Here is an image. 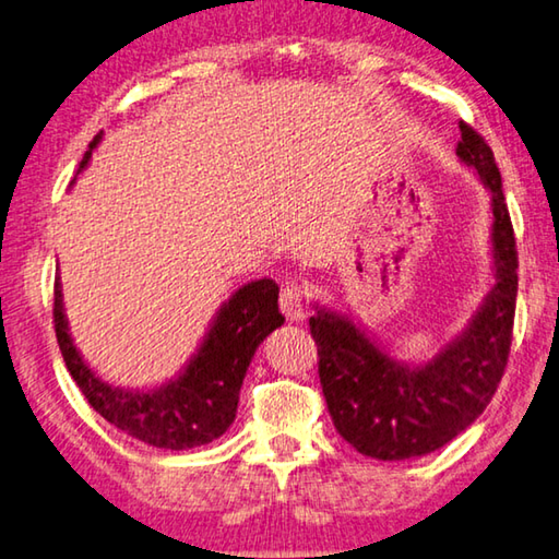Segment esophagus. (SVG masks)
Masks as SVG:
<instances>
[{
  "label": "esophagus",
  "instance_id": "esophagus-1",
  "mask_svg": "<svg viewBox=\"0 0 559 559\" xmlns=\"http://www.w3.org/2000/svg\"><path fill=\"white\" fill-rule=\"evenodd\" d=\"M280 309H282V314L289 319V322H301V319L307 317L305 299H301L297 287H285V289H282Z\"/></svg>",
  "mask_w": 559,
  "mask_h": 559
}]
</instances>
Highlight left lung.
Returning a JSON list of instances; mask_svg holds the SVG:
<instances>
[{
	"instance_id": "left-lung-1",
	"label": "left lung",
	"mask_w": 559,
	"mask_h": 559,
	"mask_svg": "<svg viewBox=\"0 0 559 559\" xmlns=\"http://www.w3.org/2000/svg\"><path fill=\"white\" fill-rule=\"evenodd\" d=\"M455 155L490 193L492 285L459 336L428 361H399L349 309L314 305L319 381L336 431L361 455L406 461L463 433L506 371L518 297L515 235L490 145L461 123Z\"/></svg>"
}]
</instances>
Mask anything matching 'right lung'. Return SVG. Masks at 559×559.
Listing matches in <instances>:
<instances>
[{
  "label": "right lung",
  "instance_id": "add662e5",
  "mask_svg": "<svg viewBox=\"0 0 559 559\" xmlns=\"http://www.w3.org/2000/svg\"><path fill=\"white\" fill-rule=\"evenodd\" d=\"M100 139L104 131L88 143L79 173L88 166L91 153L96 151ZM277 299L280 287L267 277L235 289L230 299L219 305L203 342L178 371V377L153 389L111 386L84 361L73 344L69 319L63 312L59 277L53 285V326L69 373L88 404L108 424L148 445L188 451L213 443L233 426L247 366L258 346L274 329L285 324Z\"/></svg>",
  "mask_w": 559,
  "mask_h": 559
}]
</instances>
